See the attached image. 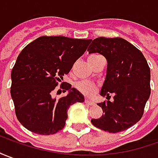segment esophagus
Segmentation results:
<instances>
[{"instance_id":"esophagus-1","label":"esophagus","mask_w":158,"mask_h":158,"mask_svg":"<svg viewBox=\"0 0 158 158\" xmlns=\"http://www.w3.org/2000/svg\"><path fill=\"white\" fill-rule=\"evenodd\" d=\"M85 102L87 103V104L90 105V106H93V105H94V104H95V103H94V102L91 101V100H89V99H86Z\"/></svg>"}]
</instances>
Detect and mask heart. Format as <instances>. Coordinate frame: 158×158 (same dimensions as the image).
<instances>
[{"mask_svg":"<svg viewBox=\"0 0 158 158\" xmlns=\"http://www.w3.org/2000/svg\"><path fill=\"white\" fill-rule=\"evenodd\" d=\"M93 56H96V55H93ZM77 88L80 92L88 96L94 95L97 91V85H95L94 83L90 82L89 81H81L77 82Z\"/></svg>","mask_w":158,"mask_h":158,"instance_id":"obj_1","label":"heart"}]
</instances>
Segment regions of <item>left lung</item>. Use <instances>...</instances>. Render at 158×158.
Masks as SVG:
<instances>
[{
    "instance_id": "left-lung-1",
    "label": "left lung",
    "mask_w": 158,
    "mask_h": 158,
    "mask_svg": "<svg viewBox=\"0 0 158 158\" xmlns=\"http://www.w3.org/2000/svg\"><path fill=\"white\" fill-rule=\"evenodd\" d=\"M90 43L89 53H100L107 61L100 94L107 98L114 94L113 102L98 103L104 114L91 123L110 133L125 131L143 116L151 94L150 67L143 53L122 38L100 37Z\"/></svg>"
}]
</instances>
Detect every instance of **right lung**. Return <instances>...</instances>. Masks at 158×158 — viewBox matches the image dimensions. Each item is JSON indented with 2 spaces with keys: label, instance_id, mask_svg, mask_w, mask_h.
<instances>
[{
  "label": "right lung",
  "instance_id": "obj_1",
  "mask_svg": "<svg viewBox=\"0 0 158 158\" xmlns=\"http://www.w3.org/2000/svg\"><path fill=\"white\" fill-rule=\"evenodd\" d=\"M90 41L42 36L19 53L11 73L10 92L17 118L27 130L40 135L56 133L64 127L69 107L84 102L83 94L69 83L61 85L67 95L56 99L52 94Z\"/></svg>",
  "mask_w": 158,
  "mask_h": 158
}]
</instances>
